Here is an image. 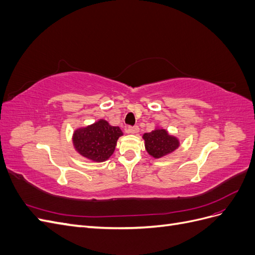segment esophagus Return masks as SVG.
I'll return each mask as SVG.
<instances>
[{"instance_id":"34e87169","label":"esophagus","mask_w":255,"mask_h":255,"mask_svg":"<svg viewBox=\"0 0 255 255\" xmlns=\"http://www.w3.org/2000/svg\"><path fill=\"white\" fill-rule=\"evenodd\" d=\"M128 132L130 133V134H137L138 132H139V128H138L137 126H135V127H128Z\"/></svg>"}]
</instances>
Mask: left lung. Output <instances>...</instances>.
Returning a JSON list of instances; mask_svg holds the SVG:
<instances>
[{
  "instance_id": "8db88e82",
  "label": "left lung",
  "mask_w": 255,
  "mask_h": 255,
  "mask_svg": "<svg viewBox=\"0 0 255 255\" xmlns=\"http://www.w3.org/2000/svg\"><path fill=\"white\" fill-rule=\"evenodd\" d=\"M145 150L154 158L164 157L175 151L180 145V141L173 135H170L165 128H156L150 133H144Z\"/></svg>"
}]
</instances>
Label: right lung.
Listing matches in <instances>:
<instances>
[{
	"instance_id": "obj_1",
	"label": "right lung",
	"mask_w": 255,
	"mask_h": 255,
	"mask_svg": "<svg viewBox=\"0 0 255 255\" xmlns=\"http://www.w3.org/2000/svg\"><path fill=\"white\" fill-rule=\"evenodd\" d=\"M122 135L119 127H113L106 120L100 119L94 125L76 128L72 141L82 156L101 163L113 155L118 138Z\"/></svg>"
}]
</instances>
